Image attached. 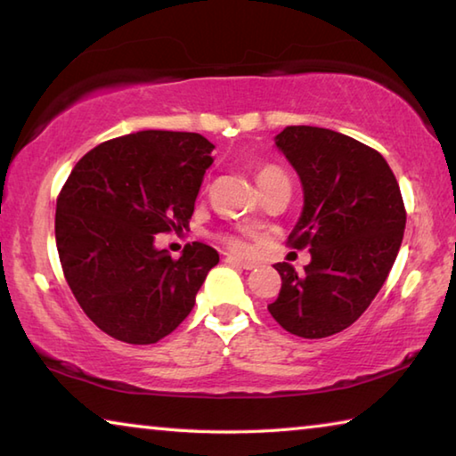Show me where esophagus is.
<instances>
[{"instance_id": "1", "label": "esophagus", "mask_w": 456, "mask_h": 456, "mask_svg": "<svg viewBox=\"0 0 456 456\" xmlns=\"http://www.w3.org/2000/svg\"><path fill=\"white\" fill-rule=\"evenodd\" d=\"M225 261H227L229 265H237V267H241V269H253V267H256V264H253V261H245V259H239V257H233V256H227Z\"/></svg>"}]
</instances>
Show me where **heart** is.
Instances as JSON below:
<instances>
[{"label": "heart", "mask_w": 456, "mask_h": 456, "mask_svg": "<svg viewBox=\"0 0 456 456\" xmlns=\"http://www.w3.org/2000/svg\"><path fill=\"white\" fill-rule=\"evenodd\" d=\"M280 176H283V173L280 171V168H275V167H261L259 171L256 173V181H257V184H259V189L264 191L267 184H272L275 179H280ZM225 239V243L231 247V249H235V251H239V249H243V241L241 239H237V237H233V235H229V237H223Z\"/></svg>", "instance_id": "1"}]
</instances>
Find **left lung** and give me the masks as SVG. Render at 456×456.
Wrapping results in <instances>:
<instances>
[{"label":"left lung","mask_w":456,"mask_h":456,"mask_svg":"<svg viewBox=\"0 0 456 456\" xmlns=\"http://www.w3.org/2000/svg\"><path fill=\"white\" fill-rule=\"evenodd\" d=\"M275 149L296 168L304 207L289 243L310 249L302 273L275 264L281 291L269 314L299 338H328L352 326L388 277L406 213L396 176L380 152L320 126H288Z\"/></svg>","instance_id":"left-lung-1"}]
</instances>
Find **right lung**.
<instances>
[{"instance_id":"right-lung-1","label":"right lung","mask_w":456,"mask_h":456,"mask_svg":"<svg viewBox=\"0 0 456 456\" xmlns=\"http://www.w3.org/2000/svg\"><path fill=\"white\" fill-rule=\"evenodd\" d=\"M213 149L197 133L142 130L98 144L72 168L56 203L58 256L84 314L108 336L163 339L219 264L205 243L179 259L154 245V235L189 227Z\"/></svg>"}]
</instances>
